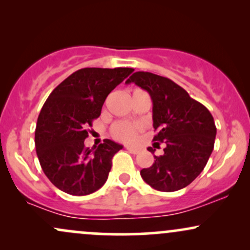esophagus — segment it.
Listing matches in <instances>:
<instances>
[{"label":"esophagus","instance_id":"esophagus-1","mask_svg":"<svg viewBox=\"0 0 250 250\" xmlns=\"http://www.w3.org/2000/svg\"><path fill=\"white\" fill-rule=\"evenodd\" d=\"M127 150L129 151V153H131V154H139L140 153V149L130 147V146H127Z\"/></svg>","mask_w":250,"mask_h":250}]
</instances>
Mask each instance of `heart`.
<instances>
[{
    "mask_svg": "<svg viewBox=\"0 0 250 250\" xmlns=\"http://www.w3.org/2000/svg\"><path fill=\"white\" fill-rule=\"evenodd\" d=\"M111 135L114 139L122 142H131L136 139L137 127L129 122H116L111 127Z\"/></svg>",
    "mask_w": 250,
    "mask_h": 250,
    "instance_id": "b5f03b06",
    "label": "heart"
}]
</instances>
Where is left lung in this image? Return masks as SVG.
Here are the masks:
<instances>
[{"mask_svg": "<svg viewBox=\"0 0 250 250\" xmlns=\"http://www.w3.org/2000/svg\"><path fill=\"white\" fill-rule=\"evenodd\" d=\"M147 90L153 101L155 146L165 145L163 155L154 156L143 168V181L160 191L187 187L201 174L214 149L216 127L210 111L195 101L179 84L147 71H136L125 81ZM154 154L155 149L148 148Z\"/></svg>", "mask_w": 250, "mask_h": 250, "instance_id": "left-lung-1", "label": "left lung"}]
</instances>
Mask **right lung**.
Returning a JSON list of instances; mask_svg holds the SVG:
<instances>
[{
    "label": "right lung",
    "instance_id": "obj_1",
    "mask_svg": "<svg viewBox=\"0 0 250 250\" xmlns=\"http://www.w3.org/2000/svg\"><path fill=\"white\" fill-rule=\"evenodd\" d=\"M133 71L83 68L60 83L43 104L35 130L36 154L43 173L60 190L83 196L105 183L111 159L123 147L105 139L90 149L84 140L109 93Z\"/></svg>",
    "mask_w": 250,
    "mask_h": 250
}]
</instances>
